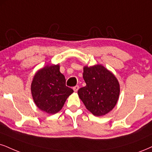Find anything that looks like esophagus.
<instances>
[{
  "label": "esophagus",
  "mask_w": 152,
  "mask_h": 152,
  "mask_svg": "<svg viewBox=\"0 0 152 152\" xmlns=\"http://www.w3.org/2000/svg\"><path fill=\"white\" fill-rule=\"evenodd\" d=\"M72 89H73V90H74V91H75V92H76V91H78V89H79V86H78V85H76L75 87H73Z\"/></svg>",
  "instance_id": "1"
}]
</instances>
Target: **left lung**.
I'll return each instance as SVG.
<instances>
[{"mask_svg": "<svg viewBox=\"0 0 152 152\" xmlns=\"http://www.w3.org/2000/svg\"><path fill=\"white\" fill-rule=\"evenodd\" d=\"M83 78L86 86L77 94L88 110L102 116L111 110L117 104L120 85L115 76L102 65L84 67Z\"/></svg>", "mask_w": 152, "mask_h": 152, "instance_id": "8db88e82", "label": "left lung"}]
</instances>
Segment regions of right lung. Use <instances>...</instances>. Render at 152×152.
I'll return each mask as SVG.
<instances>
[{
  "mask_svg": "<svg viewBox=\"0 0 152 152\" xmlns=\"http://www.w3.org/2000/svg\"><path fill=\"white\" fill-rule=\"evenodd\" d=\"M33 100L39 109L55 114L63 108L73 90L65 85L59 65H48L37 71L31 85Z\"/></svg>",
  "mask_w": 152,
  "mask_h": 152,
  "instance_id": "obj_1",
  "label": "right lung"
}]
</instances>
